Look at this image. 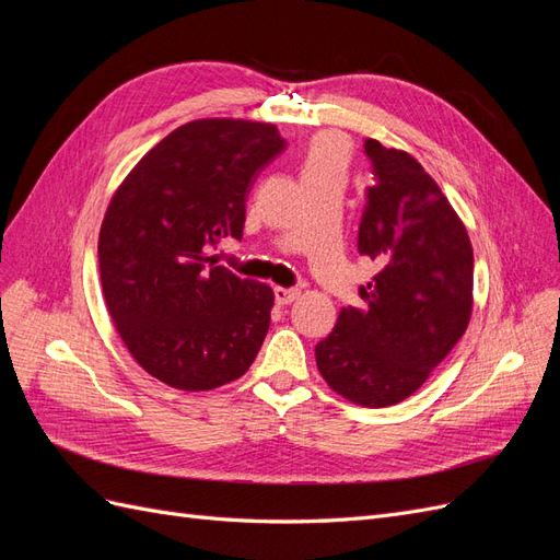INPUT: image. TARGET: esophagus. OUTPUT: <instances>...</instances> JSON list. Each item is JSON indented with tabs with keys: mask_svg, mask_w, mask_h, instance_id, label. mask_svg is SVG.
I'll return each instance as SVG.
<instances>
[{
	"mask_svg": "<svg viewBox=\"0 0 560 560\" xmlns=\"http://www.w3.org/2000/svg\"><path fill=\"white\" fill-rule=\"evenodd\" d=\"M273 294H276L278 306H287V303H292V301L299 299L301 290H296V287H292V290H290V287H276Z\"/></svg>",
	"mask_w": 560,
	"mask_h": 560,
	"instance_id": "1",
	"label": "esophagus"
}]
</instances>
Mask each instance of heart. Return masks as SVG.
<instances>
[{
    "instance_id": "heart-1",
    "label": "heart",
    "mask_w": 560,
    "mask_h": 560,
    "mask_svg": "<svg viewBox=\"0 0 560 560\" xmlns=\"http://www.w3.org/2000/svg\"><path fill=\"white\" fill-rule=\"evenodd\" d=\"M352 156L350 142L338 132H319L301 154V177H343Z\"/></svg>"
}]
</instances>
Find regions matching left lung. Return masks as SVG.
Wrapping results in <instances>:
<instances>
[{
    "label": "left lung",
    "instance_id": "1",
    "mask_svg": "<svg viewBox=\"0 0 560 560\" xmlns=\"http://www.w3.org/2000/svg\"><path fill=\"white\" fill-rule=\"evenodd\" d=\"M376 184L366 189L358 249L378 273L364 308H341L315 346L327 385L383 409L411 397L465 334L474 306V252L463 219L409 151L364 142Z\"/></svg>",
    "mask_w": 560,
    "mask_h": 560
}]
</instances>
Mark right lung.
<instances>
[{"label":"right lung","mask_w":560,"mask_h":560,"mask_svg":"<svg viewBox=\"0 0 560 560\" xmlns=\"http://www.w3.org/2000/svg\"><path fill=\"white\" fill-rule=\"evenodd\" d=\"M284 144L273 124L198 118L118 184L100 229V280L118 336L149 376L202 393L257 358L276 294L217 266L208 249L243 238L247 194Z\"/></svg>","instance_id":"right-lung-1"}]
</instances>
